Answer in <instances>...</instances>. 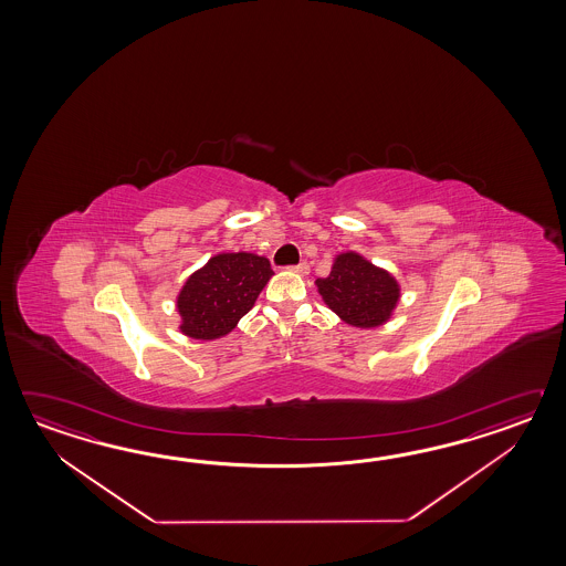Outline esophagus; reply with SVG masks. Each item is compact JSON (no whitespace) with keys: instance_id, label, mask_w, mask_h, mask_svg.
Listing matches in <instances>:
<instances>
[{"instance_id":"obj_1","label":"esophagus","mask_w":566,"mask_h":566,"mask_svg":"<svg viewBox=\"0 0 566 566\" xmlns=\"http://www.w3.org/2000/svg\"><path fill=\"white\" fill-rule=\"evenodd\" d=\"M289 271H293V273H297V275H303V277H305V275L310 273V265H307V263H300V265L291 266Z\"/></svg>"}]
</instances>
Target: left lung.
<instances>
[{"mask_svg": "<svg viewBox=\"0 0 566 566\" xmlns=\"http://www.w3.org/2000/svg\"><path fill=\"white\" fill-rule=\"evenodd\" d=\"M317 293L352 327H380L397 310L400 285L392 273L356 251L336 254L329 275L317 279Z\"/></svg>", "mask_w": 566, "mask_h": 566, "instance_id": "left-lung-1", "label": "left lung"}]
</instances>
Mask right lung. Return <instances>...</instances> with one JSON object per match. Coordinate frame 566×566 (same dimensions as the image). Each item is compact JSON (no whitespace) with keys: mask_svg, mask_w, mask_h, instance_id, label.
Returning a JSON list of instances; mask_svg holds the SVG:
<instances>
[{"mask_svg":"<svg viewBox=\"0 0 566 566\" xmlns=\"http://www.w3.org/2000/svg\"><path fill=\"white\" fill-rule=\"evenodd\" d=\"M273 275L266 256L247 251L210 256L176 297L181 334L205 342L229 336Z\"/></svg>","mask_w":566,"mask_h":566,"instance_id":"right-lung-1","label":"right lung"}]
</instances>
